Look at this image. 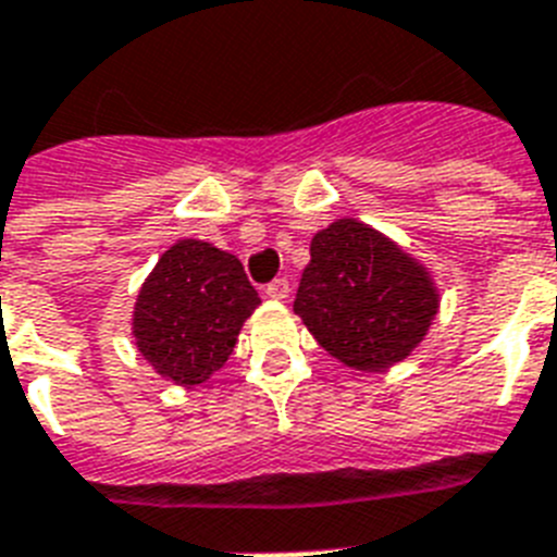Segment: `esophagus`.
<instances>
[{
  "label": "esophagus",
  "mask_w": 557,
  "mask_h": 557,
  "mask_svg": "<svg viewBox=\"0 0 557 557\" xmlns=\"http://www.w3.org/2000/svg\"><path fill=\"white\" fill-rule=\"evenodd\" d=\"M288 292H292V286H288L286 277L271 280L269 286H265V297H271V300H286Z\"/></svg>",
  "instance_id": "1"
}]
</instances>
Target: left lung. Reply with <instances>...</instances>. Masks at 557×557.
<instances>
[{
    "label": "left lung",
    "mask_w": 557,
    "mask_h": 557,
    "mask_svg": "<svg viewBox=\"0 0 557 557\" xmlns=\"http://www.w3.org/2000/svg\"><path fill=\"white\" fill-rule=\"evenodd\" d=\"M294 311L331 357L385 371L422 343L438 311L428 269L376 228L343 218L317 232Z\"/></svg>",
    "instance_id": "1"
}]
</instances>
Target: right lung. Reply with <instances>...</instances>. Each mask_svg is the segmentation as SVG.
<instances>
[{
  "label": "right lung",
  "mask_w": 557,
  "mask_h": 557,
  "mask_svg": "<svg viewBox=\"0 0 557 557\" xmlns=\"http://www.w3.org/2000/svg\"><path fill=\"white\" fill-rule=\"evenodd\" d=\"M257 306L260 297L235 255L203 240H177L138 292L135 345L161 376L200 385L221 371Z\"/></svg>",
  "instance_id": "obj_1"
}]
</instances>
